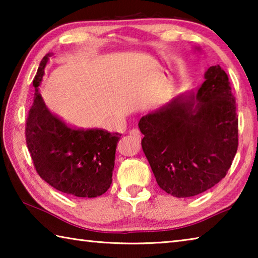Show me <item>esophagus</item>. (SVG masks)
<instances>
[{
  "label": "esophagus",
  "instance_id": "obj_1",
  "mask_svg": "<svg viewBox=\"0 0 258 258\" xmlns=\"http://www.w3.org/2000/svg\"><path fill=\"white\" fill-rule=\"evenodd\" d=\"M130 134L132 135V137L137 138V139L141 138V132H140V130H139V128H132V130L130 131Z\"/></svg>",
  "mask_w": 258,
  "mask_h": 258
}]
</instances>
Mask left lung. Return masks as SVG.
I'll return each mask as SVG.
<instances>
[{"instance_id":"8db88e82","label":"left lung","mask_w":258,"mask_h":258,"mask_svg":"<svg viewBox=\"0 0 258 258\" xmlns=\"http://www.w3.org/2000/svg\"><path fill=\"white\" fill-rule=\"evenodd\" d=\"M142 149L158 185L177 198L197 196L225 177L238 150V116L229 77L205 73L196 95H180L143 116Z\"/></svg>"}]
</instances>
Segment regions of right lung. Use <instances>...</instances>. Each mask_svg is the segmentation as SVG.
<instances>
[{
  "label": "right lung",
  "mask_w": 258,
  "mask_h": 258,
  "mask_svg": "<svg viewBox=\"0 0 258 258\" xmlns=\"http://www.w3.org/2000/svg\"><path fill=\"white\" fill-rule=\"evenodd\" d=\"M50 55L42 59L33 81L35 97L26 120V143L34 167L43 180L63 194L98 197L110 187L121 134L73 128L50 112L38 92Z\"/></svg>",
  "instance_id": "right-lung-1"
}]
</instances>
